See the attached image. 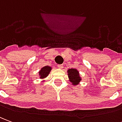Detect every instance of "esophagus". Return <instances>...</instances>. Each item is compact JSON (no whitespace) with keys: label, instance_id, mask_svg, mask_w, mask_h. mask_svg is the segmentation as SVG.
I'll return each mask as SVG.
<instances>
[{"label":"esophagus","instance_id":"esophagus-1","mask_svg":"<svg viewBox=\"0 0 122 122\" xmlns=\"http://www.w3.org/2000/svg\"><path fill=\"white\" fill-rule=\"evenodd\" d=\"M58 67L60 69H62L63 68H64V66H63L62 64H60V65H58Z\"/></svg>","mask_w":122,"mask_h":122}]
</instances>
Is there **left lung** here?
<instances>
[{
  "label": "left lung",
  "instance_id": "obj_1",
  "mask_svg": "<svg viewBox=\"0 0 122 122\" xmlns=\"http://www.w3.org/2000/svg\"><path fill=\"white\" fill-rule=\"evenodd\" d=\"M68 76L69 78V81L73 86H77L80 84L82 78L80 76L79 71L75 68H70L67 71Z\"/></svg>",
  "mask_w": 122,
  "mask_h": 122
}]
</instances>
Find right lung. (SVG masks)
<instances>
[{
	"mask_svg": "<svg viewBox=\"0 0 122 122\" xmlns=\"http://www.w3.org/2000/svg\"><path fill=\"white\" fill-rule=\"evenodd\" d=\"M52 70V67H50L49 66H45L42 67L40 70L38 72L39 74V77H40V79L41 80H43V79L46 78L47 76H48V74H50V71ZM44 80H42V82H43Z\"/></svg>",
	"mask_w": 122,
	"mask_h": 122,
	"instance_id": "1",
	"label": "right lung"
}]
</instances>
